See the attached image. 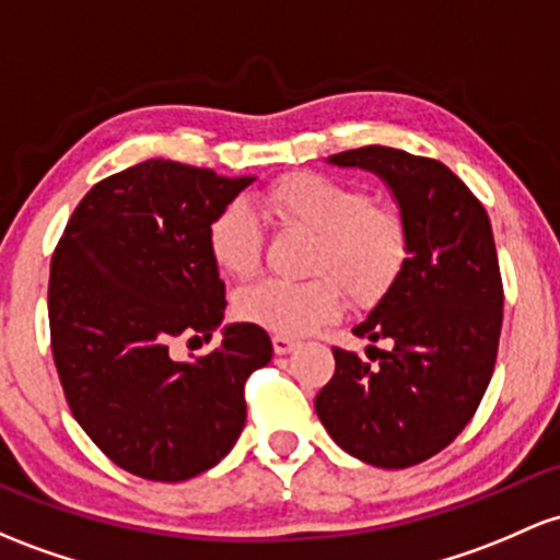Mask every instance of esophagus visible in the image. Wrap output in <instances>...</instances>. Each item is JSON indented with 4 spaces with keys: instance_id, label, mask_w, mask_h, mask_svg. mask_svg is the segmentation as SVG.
<instances>
[{
    "instance_id": "1",
    "label": "esophagus",
    "mask_w": 560,
    "mask_h": 560,
    "mask_svg": "<svg viewBox=\"0 0 560 560\" xmlns=\"http://www.w3.org/2000/svg\"><path fill=\"white\" fill-rule=\"evenodd\" d=\"M294 348H298V340H292V337H281V335L273 337V350H276V355L292 353Z\"/></svg>"
}]
</instances>
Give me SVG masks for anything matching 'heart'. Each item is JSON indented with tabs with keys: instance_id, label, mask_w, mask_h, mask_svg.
Instances as JSON below:
<instances>
[{
	"instance_id": "1",
	"label": "heart",
	"mask_w": 560,
	"mask_h": 560,
	"mask_svg": "<svg viewBox=\"0 0 560 560\" xmlns=\"http://www.w3.org/2000/svg\"><path fill=\"white\" fill-rule=\"evenodd\" d=\"M266 207L284 229L311 233L305 273H316L305 281L262 279L236 294L238 316L273 335L303 337L335 322L346 292L355 305L377 303L407 266V220L366 188L298 172L268 188ZM207 244L223 273L247 279L260 266V220L249 205L231 201L212 218Z\"/></svg>"
}]
</instances>
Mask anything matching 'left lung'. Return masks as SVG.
<instances>
[{
  "label": "left lung",
  "mask_w": 560,
  "mask_h": 560,
  "mask_svg": "<svg viewBox=\"0 0 560 560\" xmlns=\"http://www.w3.org/2000/svg\"><path fill=\"white\" fill-rule=\"evenodd\" d=\"M374 172L407 220L409 257L353 335L366 359L335 348L316 415L335 444L374 468H409L450 446L494 372L502 279L489 214L446 164L388 145L327 159Z\"/></svg>",
  "instance_id": "8db88e82"
}]
</instances>
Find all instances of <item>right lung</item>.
<instances>
[{
  "mask_svg": "<svg viewBox=\"0 0 560 560\" xmlns=\"http://www.w3.org/2000/svg\"><path fill=\"white\" fill-rule=\"evenodd\" d=\"M249 183L149 159L92 186L55 247L47 311L66 401L97 450L149 481H186L233 450L244 383L273 355L257 324L223 327L196 361L170 353L223 324L207 231Z\"/></svg>",
  "mask_w": 560,
  "mask_h": 560,
  "instance_id": "add662e5",
  "label": "right lung"
}]
</instances>
